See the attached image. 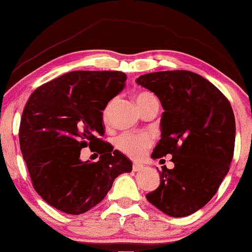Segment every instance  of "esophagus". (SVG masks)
I'll use <instances>...</instances> for the list:
<instances>
[{
  "instance_id": "obj_1",
  "label": "esophagus",
  "mask_w": 252,
  "mask_h": 252,
  "mask_svg": "<svg viewBox=\"0 0 252 252\" xmlns=\"http://www.w3.org/2000/svg\"><path fill=\"white\" fill-rule=\"evenodd\" d=\"M143 168H145V166H143L142 164H133V171H135V172H138V171H141V170H143Z\"/></svg>"
}]
</instances>
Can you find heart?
<instances>
[{
  "mask_svg": "<svg viewBox=\"0 0 252 252\" xmlns=\"http://www.w3.org/2000/svg\"><path fill=\"white\" fill-rule=\"evenodd\" d=\"M135 102L138 104L139 110L141 111L148 104L158 102L156 97L149 91H139L135 94ZM110 104L103 111L104 118H106L109 113ZM152 135L147 133H124L120 134L116 139V147L124 154L128 155L129 158H139L145 154V152L153 145Z\"/></svg>",
  "mask_w": 252,
  "mask_h": 252,
  "instance_id": "obj_1",
  "label": "heart"
}]
</instances>
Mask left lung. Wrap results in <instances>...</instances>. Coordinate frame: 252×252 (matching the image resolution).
Masks as SVG:
<instances>
[{"label": "left lung", "mask_w": 252, "mask_h": 252, "mask_svg": "<svg viewBox=\"0 0 252 252\" xmlns=\"http://www.w3.org/2000/svg\"><path fill=\"white\" fill-rule=\"evenodd\" d=\"M135 82L154 93L164 110L152 158L172 155L175 164L162 166L158 188L146 198L170 217H188L214 197L229 171L236 133L233 109L214 84L189 70L150 73Z\"/></svg>", "instance_id": "8db88e82"}]
</instances>
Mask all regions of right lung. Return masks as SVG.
I'll list each match as a JSON object with an SVG mask.
<instances>
[{
	"label": "right lung",
	"instance_id": "obj_1",
	"mask_svg": "<svg viewBox=\"0 0 252 252\" xmlns=\"http://www.w3.org/2000/svg\"><path fill=\"white\" fill-rule=\"evenodd\" d=\"M123 71L76 70L38 87L25 104L19 146L35 192L67 214L99 204L114 179L132 171V162L104 141L103 112L124 89ZM88 145L100 155L83 162Z\"/></svg>",
	"mask_w": 252,
	"mask_h": 252
}]
</instances>
